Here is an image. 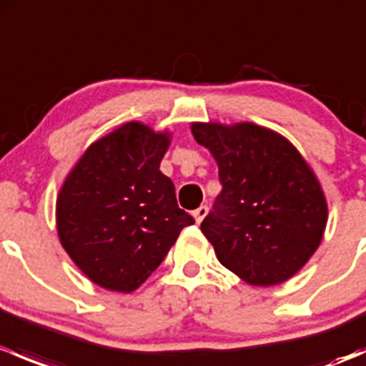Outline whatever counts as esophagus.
<instances>
[{
    "instance_id": "obj_1",
    "label": "esophagus",
    "mask_w": 366,
    "mask_h": 366,
    "mask_svg": "<svg viewBox=\"0 0 366 366\" xmlns=\"http://www.w3.org/2000/svg\"><path fill=\"white\" fill-rule=\"evenodd\" d=\"M207 212H209V209H207V205L198 207L197 210H193V217H194V221H197V223L200 224L202 221H204V217L207 216Z\"/></svg>"
}]
</instances>
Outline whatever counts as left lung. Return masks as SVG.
<instances>
[{
	"instance_id": "left-lung-1",
	"label": "left lung",
	"mask_w": 366,
	"mask_h": 366,
	"mask_svg": "<svg viewBox=\"0 0 366 366\" xmlns=\"http://www.w3.org/2000/svg\"><path fill=\"white\" fill-rule=\"evenodd\" d=\"M223 191L202 223L217 260L253 287L287 282L320 246L327 200L312 166L280 132L253 122H193Z\"/></svg>"
}]
</instances>
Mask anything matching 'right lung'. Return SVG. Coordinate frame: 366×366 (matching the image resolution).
Masks as SVG:
<instances>
[{"mask_svg":"<svg viewBox=\"0 0 366 366\" xmlns=\"http://www.w3.org/2000/svg\"><path fill=\"white\" fill-rule=\"evenodd\" d=\"M172 132L125 122L95 139L56 197V230L95 285L129 294L147 282L193 217L179 209L159 166Z\"/></svg>","mask_w":366,"mask_h":366,"instance_id":"add662e5","label":"right lung"}]
</instances>
